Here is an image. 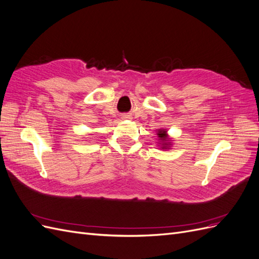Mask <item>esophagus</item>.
<instances>
[{"label": "esophagus", "mask_w": 259, "mask_h": 259, "mask_svg": "<svg viewBox=\"0 0 259 259\" xmlns=\"http://www.w3.org/2000/svg\"><path fill=\"white\" fill-rule=\"evenodd\" d=\"M127 117H128L127 115H124V116H123V119H127Z\"/></svg>", "instance_id": "34e87169"}]
</instances>
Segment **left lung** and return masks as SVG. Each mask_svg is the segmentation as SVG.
I'll use <instances>...</instances> for the list:
<instances>
[{"label":"left lung","instance_id":"8db88e82","mask_svg":"<svg viewBox=\"0 0 259 259\" xmlns=\"http://www.w3.org/2000/svg\"><path fill=\"white\" fill-rule=\"evenodd\" d=\"M158 136H159V140L161 144V148L162 149H169L170 147V142H169V137L166 134L165 130H159L158 132Z\"/></svg>","mask_w":259,"mask_h":259}]
</instances>
